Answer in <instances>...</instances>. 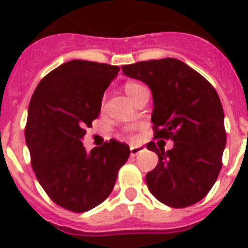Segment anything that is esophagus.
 <instances>
[{"mask_svg":"<svg viewBox=\"0 0 248 248\" xmlns=\"http://www.w3.org/2000/svg\"><path fill=\"white\" fill-rule=\"evenodd\" d=\"M140 152H141V148H139V147H131V148H130V155H131L132 157L138 155V153H140Z\"/></svg>","mask_w":248,"mask_h":248,"instance_id":"obj_1","label":"esophagus"}]
</instances>
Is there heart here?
Wrapping results in <instances>:
<instances>
[{"mask_svg": "<svg viewBox=\"0 0 248 248\" xmlns=\"http://www.w3.org/2000/svg\"><path fill=\"white\" fill-rule=\"evenodd\" d=\"M141 87H143V86L139 85V83L127 82L126 85H124V91H126V93L128 95V97H130V99H132V97H134V95L136 93V91L141 89Z\"/></svg>", "mask_w": 248, "mask_h": 248, "instance_id": "1", "label": "heart"}]
</instances>
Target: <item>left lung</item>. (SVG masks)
<instances>
[{"label":"left lung","mask_w":248,"mask_h":248,"mask_svg":"<svg viewBox=\"0 0 248 248\" xmlns=\"http://www.w3.org/2000/svg\"><path fill=\"white\" fill-rule=\"evenodd\" d=\"M122 72L152 90L155 138L173 140L170 151L147 144L158 155V165L145 177L148 188L170 207L197 203L221 170L227 134L219 95L198 72L172 58L128 64Z\"/></svg>","instance_id":"8db88e82"}]
</instances>
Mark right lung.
<instances>
[{"instance_id":"add662e5","label":"right lung","mask_w":248,"mask_h":248,"mask_svg":"<svg viewBox=\"0 0 248 248\" xmlns=\"http://www.w3.org/2000/svg\"><path fill=\"white\" fill-rule=\"evenodd\" d=\"M118 72L117 65L71 60L44 77L29 103L25 141L37 180L69 211H89L107 200L130 155L128 145L116 140L90 152L82 144Z\"/></svg>"}]
</instances>
